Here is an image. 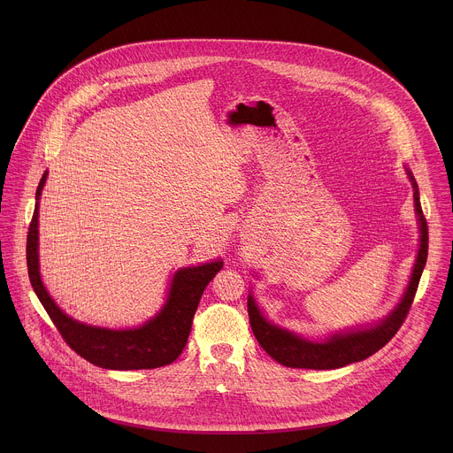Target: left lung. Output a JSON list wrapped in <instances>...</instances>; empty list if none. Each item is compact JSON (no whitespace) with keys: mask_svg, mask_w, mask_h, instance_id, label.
<instances>
[{"mask_svg":"<svg viewBox=\"0 0 453 453\" xmlns=\"http://www.w3.org/2000/svg\"><path fill=\"white\" fill-rule=\"evenodd\" d=\"M406 173L413 185V200H415V211L418 216V230H420V250L411 270L408 288L401 302L395 305V309L386 319L370 327L336 333L326 340L316 342V340H307L288 329H282L275 324L268 323L263 318L255 298L251 295L248 296V314H250L251 329L259 345L263 347V350L282 366L307 368V370H336L350 363L363 361L373 356L377 350H380L388 342H390V338L397 333L401 324L404 323L410 312V307L413 303L422 270L427 261V246H429L427 221L422 212L418 187L411 173L408 169Z\"/></svg>","mask_w":453,"mask_h":453,"instance_id":"1","label":"left lung"}]
</instances>
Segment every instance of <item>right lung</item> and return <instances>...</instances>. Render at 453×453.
I'll return each instance as SVG.
<instances>
[{
  "label": "right lung",
  "mask_w": 453,
  "mask_h": 453,
  "mask_svg": "<svg viewBox=\"0 0 453 453\" xmlns=\"http://www.w3.org/2000/svg\"><path fill=\"white\" fill-rule=\"evenodd\" d=\"M47 181L42 176L33 219L27 232V273L31 286L59 329L65 343L88 363L106 370H150L171 365L183 352L200 296L211 279L223 268V261L180 268L171 282L165 305L148 323L134 329H106L78 323L65 314L47 293L38 263V211L40 196Z\"/></svg>",
  "instance_id": "add662e5"
}]
</instances>
